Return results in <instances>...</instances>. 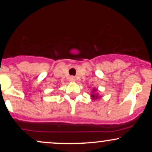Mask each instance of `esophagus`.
Segmentation results:
<instances>
[{
	"instance_id": "esophagus-1",
	"label": "esophagus",
	"mask_w": 152,
	"mask_h": 152,
	"mask_svg": "<svg viewBox=\"0 0 152 152\" xmlns=\"http://www.w3.org/2000/svg\"><path fill=\"white\" fill-rule=\"evenodd\" d=\"M75 81H76V78L74 77V76H71V77H70V81L74 82Z\"/></svg>"
}]
</instances>
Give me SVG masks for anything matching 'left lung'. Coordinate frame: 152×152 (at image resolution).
I'll list each match as a JSON object with an SVG mask.
<instances>
[{
  "label": "left lung",
  "mask_w": 152,
  "mask_h": 152,
  "mask_svg": "<svg viewBox=\"0 0 152 152\" xmlns=\"http://www.w3.org/2000/svg\"><path fill=\"white\" fill-rule=\"evenodd\" d=\"M96 91H97V89H96V88H93V91H92V94H91V96L92 99H99V94L97 93H96Z\"/></svg>",
  "instance_id": "left-lung-1"
}]
</instances>
